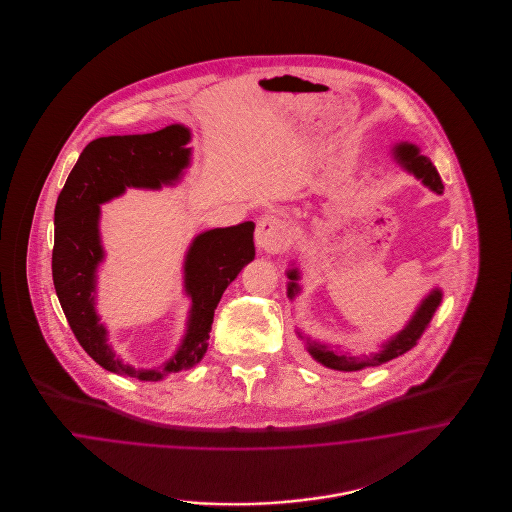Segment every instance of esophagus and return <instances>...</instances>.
Listing matches in <instances>:
<instances>
[{
	"label": "esophagus",
	"instance_id": "34e87169",
	"mask_svg": "<svg viewBox=\"0 0 512 512\" xmlns=\"http://www.w3.org/2000/svg\"><path fill=\"white\" fill-rule=\"evenodd\" d=\"M290 242V228L288 224L274 215H267L257 222L255 228V244L267 253H278L286 249Z\"/></svg>",
	"mask_w": 512,
	"mask_h": 512
}]
</instances>
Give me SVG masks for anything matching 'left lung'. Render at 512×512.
Here are the masks:
<instances>
[{"label": "left lung", "mask_w": 512, "mask_h": 512, "mask_svg": "<svg viewBox=\"0 0 512 512\" xmlns=\"http://www.w3.org/2000/svg\"><path fill=\"white\" fill-rule=\"evenodd\" d=\"M393 157L395 161L405 169L407 172L414 174L418 180H422L424 186H428L432 192L441 194L443 190V184H441V178H439L436 167L432 165V161L424 155H420V149L409 144V142H401L397 146L393 147ZM288 278H290V284H288V297L293 299L297 293L301 292L297 280H299V270L292 268L288 270ZM441 303V290H432L428 293L418 309L414 311L411 320L405 324V328L401 332H397L391 340L384 341L382 343V349L378 353H372V355H363V357H355L351 353H340L336 349H330L328 345L324 343H318V341L307 340V351L311 353V357L318 361L320 365L328 366V368H334V370H343V372H353V370H363L366 366H378L388 363L391 359L407 353L409 349H413L414 345L420 340V336L424 334V330L428 328L430 320L434 317L436 309ZM301 336V334H299Z\"/></svg>", "instance_id": "1"}]
</instances>
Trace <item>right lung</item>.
Returning <instances> with one entry per match:
<instances>
[{
  "instance_id": "1",
  "label": "right lung",
  "mask_w": 512,
  "mask_h": 512,
  "mask_svg": "<svg viewBox=\"0 0 512 512\" xmlns=\"http://www.w3.org/2000/svg\"><path fill=\"white\" fill-rule=\"evenodd\" d=\"M190 140L192 134L182 124L151 134L98 138L80 153L55 205L53 286L76 340L105 370L144 382L163 380L203 359L222 293L255 259L251 220L195 236L184 261V292L192 299V309L176 353L159 368H134L124 365L107 343V328L96 313V274L105 257L99 205L126 188L159 190L178 180L190 165Z\"/></svg>"
}]
</instances>
